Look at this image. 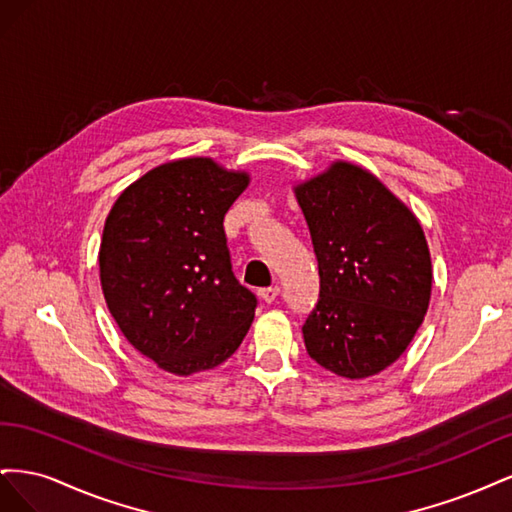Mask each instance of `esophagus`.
<instances>
[{"instance_id": "1", "label": "esophagus", "mask_w": 512, "mask_h": 512, "mask_svg": "<svg viewBox=\"0 0 512 512\" xmlns=\"http://www.w3.org/2000/svg\"><path fill=\"white\" fill-rule=\"evenodd\" d=\"M258 297L265 303H273L277 297H280V286H269V288H260Z\"/></svg>"}]
</instances>
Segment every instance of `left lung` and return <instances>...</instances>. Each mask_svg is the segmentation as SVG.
<instances>
[{
  "mask_svg": "<svg viewBox=\"0 0 512 512\" xmlns=\"http://www.w3.org/2000/svg\"><path fill=\"white\" fill-rule=\"evenodd\" d=\"M320 292L303 322L307 354L344 378L395 363L425 318L431 258L414 215L367 170L335 162L299 185Z\"/></svg>",
  "mask_w": 512,
  "mask_h": 512,
  "instance_id": "left-lung-1",
  "label": "left lung"
}]
</instances>
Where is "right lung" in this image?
I'll list each match as a JSON object with an SVG mask.
<instances>
[{
    "label": "right lung",
    "mask_w": 512,
    "mask_h": 512,
    "mask_svg": "<svg viewBox=\"0 0 512 512\" xmlns=\"http://www.w3.org/2000/svg\"><path fill=\"white\" fill-rule=\"evenodd\" d=\"M247 188L209 158L149 170L111 209L100 282L128 342L164 371L224 363L250 329L256 294L232 273L224 215Z\"/></svg>",
    "instance_id": "add662e5"
}]
</instances>
